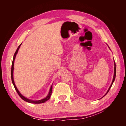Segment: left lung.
I'll list each match as a JSON object with an SVG mask.
<instances>
[{
  "instance_id": "8db88e82",
  "label": "left lung",
  "mask_w": 126,
  "mask_h": 126,
  "mask_svg": "<svg viewBox=\"0 0 126 126\" xmlns=\"http://www.w3.org/2000/svg\"><path fill=\"white\" fill-rule=\"evenodd\" d=\"M114 75H113V79H112V83H111V85H110V87H109V88L108 89V91H107V92L106 93V94H105V95H106L107 94V93H108V91H109V90H110V88L111 87V86H112V84H113V82H114V81H115V78H116V63H115V62H114Z\"/></svg>"
}]
</instances>
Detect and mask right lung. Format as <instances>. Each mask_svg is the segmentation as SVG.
Listing matches in <instances>:
<instances>
[{
  "mask_svg": "<svg viewBox=\"0 0 126 126\" xmlns=\"http://www.w3.org/2000/svg\"><path fill=\"white\" fill-rule=\"evenodd\" d=\"M21 44L19 46L17 50L16 51V52H15V54H14V58H13V63H12V65H11V80H12V82L13 83V85L15 87V89H16V91L17 92L18 94H19V96H20V97L22 99V100H24V101H26V102H29V103H32V104H41V103H44L45 102H46V101H47L49 99V98H50L51 95V93H52V85H51L50 88V90H49V94H48L47 95V96L44 99H41V100H30V99H29L27 98L26 97H25L24 96H22V95L20 94V93L19 91V90H18V89L17 88V87L16 86V85H15V82H14V77H13V72H14V61H15V58H16V56L17 55V54L18 53V50L19 49L20 46H21Z\"/></svg>",
  "mask_w": 126,
  "mask_h": 126,
  "instance_id": "1",
  "label": "right lung"
}]
</instances>
